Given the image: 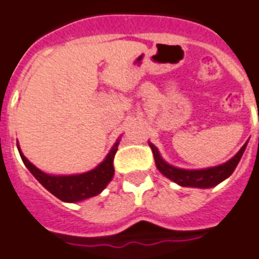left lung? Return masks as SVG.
I'll list each match as a JSON object with an SVG mask.
<instances>
[{
	"label": "left lung",
	"instance_id": "left-lung-1",
	"mask_svg": "<svg viewBox=\"0 0 259 259\" xmlns=\"http://www.w3.org/2000/svg\"><path fill=\"white\" fill-rule=\"evenodd\" d=\"M155 159L156 168L163 174L167 179L172 180L174 183L179 184L182 187H193V188H212V187L220 184L225 179L233 174L237 164L240 162L241 156L244 154L247 146V142L241 147L240 151L230 158L228 162L219 164V166L208 167V168H200V170H187V168H179L170 163H167L160 155L158 147L154 146L153 143L149 142Z\"/></svg>",
	"mask_w": 259,
	"mask_h": 259
}]
</instances>
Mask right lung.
<instances>
[{"label":"right lung","instance_id":"1","mask_svg":"<svg viewBox=\"0 0 259 259\" xmlns=\"http://www.w3.org/2000/svg\"><path fill=\"white\" fill-rule=\"evenodd\" d=\"M119 138L113 145L108 155L103 162L97 164L91 171L82 174H72V175H52L45 171L39 170L38 167L34 166L23 153L21 151L19 143L17 142L19 155L22 158L25 166L29 168L30 172L34 175L39 183L45 187L46 190L51 192L54 196L60 199L66 203H79L82 200L93 197L101 193L114 175V167H113V159L118 149Z\"/></svg>","mask_w":259,"mask_h":259}]
</instances>
